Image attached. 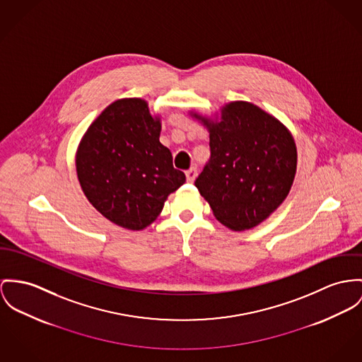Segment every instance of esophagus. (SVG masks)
I'll return each instance as SVG.
<instances>
[{
  "label": "esophagus",
  "instance_id": "1",
  "mask_svg": "<svg viewBox=\"0 0 362 362\" xmlns=\"http://www.w3.org/2000/svg\"><path fill=\"white\" fill-rule=\"evenodd\" d=\"M186 177H187V182L189 183H193L197 177V169L194 167L190 168L189 170H186Z\"/></svg>",
  "mask_w": 362,
  "mask_h": 362
}]
</instances>
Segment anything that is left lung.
Here are the masks:
<instances>
[{
  "label": "left lung",
  "instance_id": "left-lung-1",
  "mask_svg": "<svg viewBox=\"0 0 362 362\" xmlns=\"http://www.w3.org/2000/svg\"><path fill=\"white\" fill-rule=\"evenodd\" d=\"M192 115L206 127L211 147L195 187L226 227H256L292 187L298 164L293 136L276 117L250 102L224 105L216 119Z\"/></svg>",
  "mask_w": 362,
  "mask_h": 362
}]
</instances>
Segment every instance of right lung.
I'll return each instance as SVG.
<instances>
[{
    "label": "right lung",
    "mask_w": 362,
    "mask_h": 362,
    "mask_svg": "<svg viewBox=\"0 0 362 362\" xmlns=\"http://www.w3.org/2000/svg\"><path fill=\"white\" fill-rule=\"evenodd\" d=\"M161 119L146 100L118 99L89 125L76 154L83 194L110 222L143 230L185 182L160 141Z\"/></svg>",
    "instance_id": "obj_1"
}]
</instances>
